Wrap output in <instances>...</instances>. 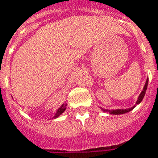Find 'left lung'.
I'll list each match as a JSON object with an SVG mask.
<instances>
[{
	"label": "left lung",
	"mask_w": 158,
	"mask_h": 158,
	"mask_svg": "<svg viewBox=\"0 0 158 158\" xmlns=\"http://www.w3.org/2000/svg\"><path fill=\"white\" fill-rule=\"evenodd\" d=\"M147 85H148V79H146V85H145V86H144V89H143V90L141 91V93H140V95H139V96L138 97V100H137V102H136V104H139V103H140V102L142 101L143 98H144V96H145V94H146V89H147ZM135 106H134L133 107H131V108H129V109H117V110H112V111H108V110H106V109H103L102 110L104 111V112H109L111 114H115V115H117V114H123V113H128V112H129V111H131L132 109H134V107H135Z\"/></svg>",
	"instance_id": "left-lung-1"
}]
</instances>
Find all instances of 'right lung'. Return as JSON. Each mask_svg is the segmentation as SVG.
Masks as SVG:
<instances>
[{
    "label": "right lung",
    "mask_w": 158,
    "mask_h": 158,
    "mask_svg": "<svg viewBox=\"0 0 158 158\" xmlns=\"http://www.w3.org/2000/svg\"><path fill=\"white\" fill-rule=\"evenodd\" d=\"M65 109L66 108H65V106H64V105H62V106H61V107H60L58 110H57V112L56 113V116L54 117V118H57L59 115H61V114H62V113H63L64 111H65Z\"/></svg>",
    "instance_id": "1"
}]
</instances>
